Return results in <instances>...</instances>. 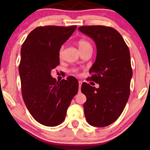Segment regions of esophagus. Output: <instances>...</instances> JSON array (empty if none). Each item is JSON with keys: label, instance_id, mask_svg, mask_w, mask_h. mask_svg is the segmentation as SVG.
<instances>
[{"label": "esophagus", "instance_id": "obj_1", "mask_svg": "<svg viewBox=\"0 0 150 150\" xmlns=\"http://www.w3.org/2000/svg\"><path fill=\"white\" fill-rule=\"evenodd\" d=\"M79 91L81 90V85H82V81H79Z\"/></svg>", "mask_w": 150, "mask_h": 150}]
</instances>
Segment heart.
Wrapping results in <instances>:
<instances>
[{"label":"heart","mask_w":150,"mask_h":150,"mask_svg":"<svg viewBox=\"0 0 150 150\" xmlns=\"http://www.w3.org/2000/svg\"><path fill=\"white\" fill-rule=\"evenodd\" d=\"M78 45H79V47L80 48V50H82V49H84L87 47H89L91 46V44L88 42V41L84 40V39H81V40H79V42H78ZM63 46H61L60 49H59V56L61 57L63 53ZM74 71H76L75 69Z\"/></svg>","instance_id":"obj_1"}]
</instances>
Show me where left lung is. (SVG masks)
Listing matches in <instances>:
<instances>
[{
  "mask_svg": "<svg viewBox=\"0 0 150 150\" xmlns=\"http://www.w3.org/2000/svg\"><path fill=\"white\" fill-rule=\"evenodd\" d=\"M79 30L93 39L97 47L89 80L100 87L87 83L81 87L87 97L83 105L86 120L93 126H107L119 118L130 96L132 76L130 50L120 33L110 26H83Z\"/></svg>",
  "mask_w": 150,
  "mask_h": 150,
  "instance_id": "1",
  "label": "left lung"
}]
</instances>
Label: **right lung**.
I'll return each instance as SVG.
<instances>
[{"instance_id": "right-lung-1", "label": "right lung", "mask_w": 150, "mask_h": 150, "mask_svg": "<svg viewBox=\"0 0 150 150\" xmlns=\"http://www.w3.org/2000/svg\"><path fill=\"white\" fill-rule=\"evenodd\" d=\"M76 27L39 26L28 34L22 46L19 73L22 98L33 117L44 126L61 124L78 93L76 78L57 81L50 74L59 65V49Z\"/></svg>"}]
</instances>
